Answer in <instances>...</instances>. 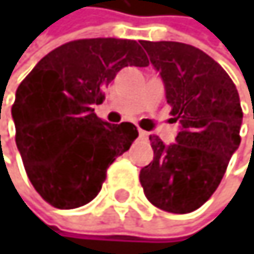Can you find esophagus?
<instances>
[{
	"label": "esophagus",
	"mask_w": 254,
	"mask_h": 254,
	"mask_svg": "<svg viewBox=\"0 0 254 254\" xmlns=\"http://www.w3.org/2000/svg\"><path fill=\"white\" fill-rule=\"evenodd\" d=\"M138 135H140V138H148L149 137V134L146 131H143V129H138Z\"/></svg>",
	"instance_id": "obj_1"
}]
</instances>
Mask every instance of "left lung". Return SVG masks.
<instances>
[{"label":"left lung","instance_id":"1","mask_svg":"<svg viewBox=\"0 0 254 254\" xmlns=\"http://www.w3.org/2000/svg\"><path fill=\"white\" fill-rule=\"evenodd\" d=\"M140 44L161 76L171 120L180 123L172 144L149 137L154 160L140 171V183L155 207L189 213L212 196L239 148V94L224 68L199 48L172 41Z\"/></svg>","mask_w":254,"mask_h":254}]
</instances>
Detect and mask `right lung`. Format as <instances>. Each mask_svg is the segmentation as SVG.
Masks as SVG:
<instances>
[{
  "label": "right lung",
  "mask_w": 254,
  "mask_h": 254,
  "mask_svg": "<svg viewBox=\"0 0 254 254\" xmlns=\"http://www.w3.org/2000/svg\"><path fill=\"white\" fill-rule=\"evenodd\" d=\"M149 61L131 39L66 42L42 58L16 90L12 117L28 180L56 209H76L97 196L106 169L138 137L123 122L111 125L93 110L125 66Z\"/></svg>",
  "instance_id": "obj_1"
}]
</instances>
